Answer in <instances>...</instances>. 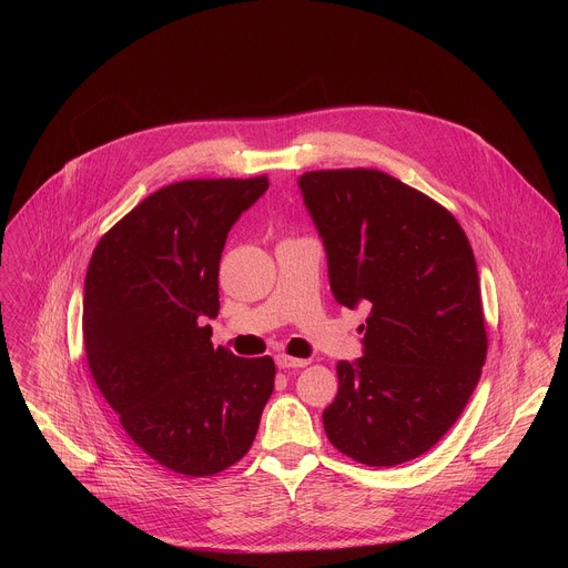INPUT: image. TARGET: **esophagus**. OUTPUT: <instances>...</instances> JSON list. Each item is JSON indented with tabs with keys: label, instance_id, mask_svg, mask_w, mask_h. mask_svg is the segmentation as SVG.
I'll list each match as a JSON object with an SVG mask.
<instances>
[{
	"label": "esophagus",
	"instance_id": "obj_1",
	"mask_svg": "<svg viewBox=\"0 0 568 568\" xmlns=\"http://www.w3.org/2000/svg\"><path fill=\"white\" fill-rule=\"evenodd\" d=\"M278 368H303L310 364V359H298V357H290V355H278L276 357Z\"/></svg>",
	"mask_w": 568,
	"mask_h": 568
}]
</instances>
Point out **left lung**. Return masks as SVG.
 Segmentation results:
<instances>
[{
	"instance_id": "1",
	"label": "left lung",
	"mask_w": 568,
	"mask_h": 568,
	"mask_svg": "<svg viewBox=\"0 0 568 568\" xmlns=\"http://www.w3.org/2000/svg\"><path fill=\"white\" fill-rule=\"evenodd\" d=\"M298 186L335 298L371 305L364 357L337 364L323 429L362 465L414 460L458 420L488 355L469 240L445 206L375 169L310 171Z\"/></svg>"
}]
</instances>
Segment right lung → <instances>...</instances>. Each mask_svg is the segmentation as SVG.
<instances>
[{
  "label": "right lung",
  "instance_id": "1",
  "mask_svg": "<svg viewBox=\"0 0 568 568\" xmlns=\"http://www.w3.org/2000/svg\"><path fill=\"white\" fill-rule=\"evenodd\" d=\"M250 180H184L121 217L92 254L83 339L92 377L132 443L184 476L245 456L274 390L270 355L213 348L226 233L265 191Z\"/></svg>",
  "mask_w": 568,
  "mask_h": 568
}]
</instances>
